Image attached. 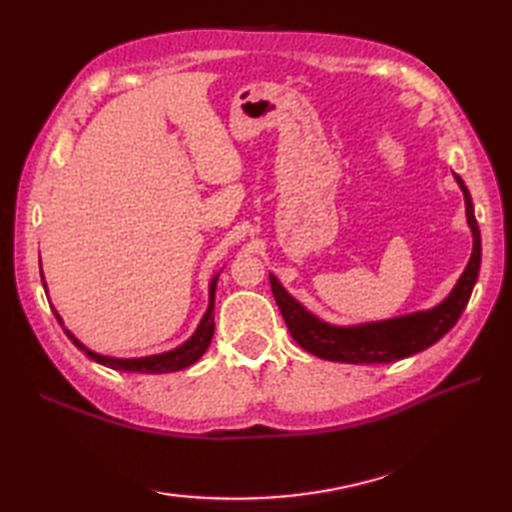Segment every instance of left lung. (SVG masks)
Masks as SVG:
<instances>
[{
    "label": "left lung",
    "mask_w": 512,
    "mask_h": 512,
    "mask_svg": "<svg viewBox=\"0 0 512 512\" xmlns=\"http://www.w3.org/2000/svg\"><path fill=\"white\" fill-rule=\"evenodd\" d=\"M455 182L464 193L466 222H469L473 235V253L458 284L442 299L438 306L429 310H418L402 314V317L369 321L356 325H334L319 319L303 303H299L290 292L281 286V281L270 275V288L277 306L281 310L292 339L303 350L325 358L334 363H352V365H374V363H394L400 358H409L422 350H427L433 343H438L464 312L466 303L471 299L473 286L480 275L482 262V239L477 228L471 193L466 189L464 180L453 173Z\"/></svg>",
    "instance_id": "1"
}]
</instances>
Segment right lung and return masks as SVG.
Listing matches in <instances>:
<instances>
[{
    "label": "right lung",
    "instance_id": "add662e5",
    "mask_svg": "<svg viewBox=\"0 0 512 512\" xmlns=\"http://www.w3.org/2000/svg\"><path fill=\"white\" fill-rule=\"evenodd\" d=\"M39 266H41V259H39ZM217 279H220V273H215L213 279L209 281V308H206L204 317L200 319L198 328L189 336L187 341L180 343L178 347H173L169 352H160V354H151V356H138V358H116V356H105L90 350V347H85L76 336L65 330V334L70 336V341L88 354L94 363L105 365V367H112L116 372H134V374H169V372H180L184 367H191L193 363H198L200 358L204 356V352L209 350L211 339H213V332H215V321H213V310H215V290H217ZM41 281H43V288H46V295H48V284H46V277H43V270H41ZM52 306V303H50ZM54 317L63 325L61 314L52 308Z\"/></svg>",
    "mask_w": 512,
    "mask_h": 512
}]
</instances>
